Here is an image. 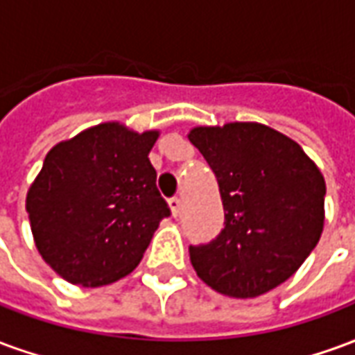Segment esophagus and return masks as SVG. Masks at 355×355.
I'll return each instance as SVG.
<instances>
[{"instance_id":"34e87169","label":"esophagus","mask_w":355,"mask_h":355,"mask_svg":"<svg viewBox=\"0 0 355 355\" xmlns=\"http://www.w3.org/2000/svg\"><path fill=\"white\" fill-rule=\"evenodd\" d=\"M169 207H171V213H173V216H178L180 215V200L178 198H171L169 200Z\"/></svg>"}]
</instances>
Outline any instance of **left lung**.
<instances>
[{"mask_svg":"<svg viewBox=\"0 0 355 355\" xmlns=\"http://www.w3.org/2000/svg\"><path fill=\"white\" fill-rule=\"evenodd\" d=\"M188 139L213 169L223 232L190 245L211 289L253 298L275 289L308 259L323 232L325 180L295 140L261 123L196 127Z\"/></svg>","mask_w":355,"mask_h":355,"instance_id":"left-lung-1","label":"left lung"}]
</instances>
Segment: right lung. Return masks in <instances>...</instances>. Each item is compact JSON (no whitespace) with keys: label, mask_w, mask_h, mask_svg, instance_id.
<instances>
[{"label":"right lung","mask_w":355,"mask_h":355,"mask_svg":"<svg viewBox=\"0 0 355 355\" xmlns=\"http://www.w3.org/2000/svg\"><path fill=\"white\" fill-rule=\"evenodd\" d=\"M157 135L102 123L45 155L26 211L37 251L66 282H117L137 268L171 215L148 159Z\"/></svg>","instance_id":"right-lung-1"}]
</instances>
